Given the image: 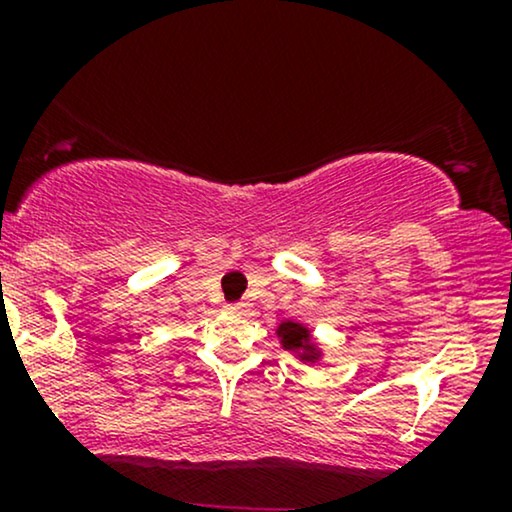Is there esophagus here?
Here are the masks:
<instances>
[{"label": "esophagus", "instance_id": "esophagus-1", "mask_svg": "<svg viewBox=\"0 0 512 512\" xmlns=\"http://www.w3.org/2000/svg\"><path fill=\"white\" fill-rule=\"evenodd\" d=\"M228 310H231V313H245V303H233V305H228Z\"/></svg>", "mask_w": 512, "mask_h": 512}]
</instances>
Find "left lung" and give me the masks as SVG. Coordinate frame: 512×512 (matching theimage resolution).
I'll return each instance as SVG.
<instances>
[{
  "label": "left lung",
  "instance_id": "obj_1",
  "mask_svg": "<svg viewBox=\"0 0 512 512\" xmlns=\"http://www.w3.org/2000/svg\"><path fill=\"white\" fill-rule=\"evenodd\" d=\"M276 337H279L281 349L289 351L303 363H320L322 356H325V351L313 339V330L301 325V322L284 320L276 327Z\"/></svg>",
  "mask_w": 512,
  "mask_h": 512
}]
</instances>
